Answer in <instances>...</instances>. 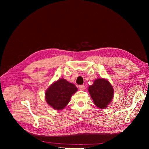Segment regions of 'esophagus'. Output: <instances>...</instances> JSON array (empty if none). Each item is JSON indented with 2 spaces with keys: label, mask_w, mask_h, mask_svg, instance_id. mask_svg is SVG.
Returning <instances> with one entry per match:
<instances>
[{
  "label": "esophagus",
  "mask_w": 149,
  "mask_h": 149,
  "mask_svg": "<svg viewBox=\"0 0 149 149\" xmlns=\"http://www.w3.org/2000/svg\"><path fill=\"white\" fill-rule=\"evenodd\" d=\"M79 89L80 90H84L85 89V86L84 85H79Z\"/></svg>",
  "instance_id": "obj_1"
}]
</instances>
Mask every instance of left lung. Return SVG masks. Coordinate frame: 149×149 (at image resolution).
<instances>
[{"label": "left lung", "mask_w": 149, "mask_h": 149, "mask_svg": "<svg viewBox=\"0 0 149 149\" xmlns=\"http://www.w3.org/2000/svg\"><path fill=\"white\" fill-rule=\"evenodd\" d=\"M93 103L98 108L105 109L111 102L114 95V89L109 81L105 78H98L92 85L88 87Z\"/></svg>", "instance_id": "left-lung-1"}]
</instances>
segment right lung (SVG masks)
Wrapping results in <instances>:
<instances>
[{
	"label": "right lung",
	"instance_id": "add662e5",
	"mask_svg": "<svg viewBox=\"0 0 149 149\" xmlns=\"http://www.w3.org/2000/svg\"><path fill=\"white\" fill-rule=\"evenodd\" d=\"M77 91L75 85L65 79H59L49 86L45 91L47 104L55 110H62L67 106L72 96Z\"/></svg>",
	"mask_w": 149,
	"mask_h": 149
}]
</instances>
